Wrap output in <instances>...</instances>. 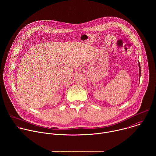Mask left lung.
<instances>
[{
  "instance_id": "obj_1",
  "label": "left lung",
  "mask_w": 156,
  "mask_h": 156,
  "mask_svg": "<svg viewBox=\"0 0 156 156\" xmlns=\"http://www.w3.org/2000/svg\"><path fill=\"white\" fill-rule=\"evenodd\" d=\"M138 67H139V73H140V76H141V67H140V64L139 62H138Z\"/></svg>"
}]
</instances>
